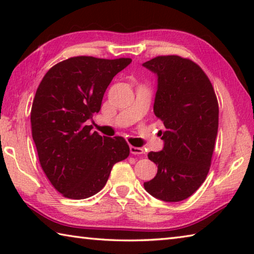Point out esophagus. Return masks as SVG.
Returning <instances> with one entry per match:
<instances>
[{
    "label": "esophagus",
    "mask_w": 254,
    "mask_h": 254,
    "mask_svg": "<svg viewBox=\"0 0 254 254\" xmlns=\"http://www.w3.org/2000/svg\"><path fill=\"white\" fill-rule=\"evenodd\" d=\"M130 152L132 154H134V156H139V154H143L144 153V150L142 148H137V147H133V145H131V147H130Z\"/></svg>",
    "instance_id": "34e87169"
}]
</instances>
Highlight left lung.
<instances>
[{
	"mask_svg": "<svg viewBox=\"0 0 254 254\" xmlns=\"http://www.w3.org/2000/svg\"><path fill=\"white\" fill-rule=\"evenodd\" d=\"M143 66L158 75L153 112L165 126L163 149L148 153L158 173L143 186L158 199L180 201L207 177L218 128L217 97L207 75L190 59L158 56Z\"/></svg>",
	"mask_w": 254,
	"mask_h": 254,
	"instance_id": "8db88e82",
	"label": "left lung"
}]
</instances>
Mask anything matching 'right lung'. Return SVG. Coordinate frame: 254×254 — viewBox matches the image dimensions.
<instances>
[{
	"mask_svg": "<svg viewBox=\"0 0 254 254\" xmlns=\"http://www.w3.org/2000/svg\"><path fill=\"white\" fill-rule=\"evenodd\" d=\"M131 58L77 56L44 76L31 107V131L42 170L64 197L84 199L105 186L112 167L127 159L122 136L92 132L86 121L101 110L107 86Z\"/></svg>",
	"mask_w": 254,
	"mask_h": 254,
	"instance_id": "obj_1",
	"label": "right lung"
}]
</instances>
